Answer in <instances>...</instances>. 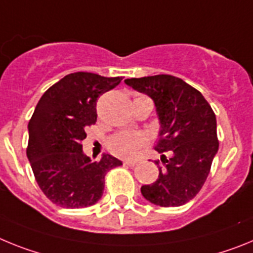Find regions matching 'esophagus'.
Here are the masks:
<instances>
[{
	"label": "esophagus",
	"instance_id": "obj_1",
	"mask_svg": "<svg viewBox=\"0 0 253 253\" xmlns=\"http://www.w3.org/2000/svg\"><path fill=\"white\" fill-rule=\"evenodd\" d=\"M124 164L125 166H128V167H135V166H137V162H136V160H125Z\"/></svg>",
	"mask_w": 253,
	"mask_h": 253
}]
</instances>
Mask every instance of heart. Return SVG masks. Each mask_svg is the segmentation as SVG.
<instances>
[{
	"label": "heart",
	"mask_w": 253,
	"mask_h": 253,
	"mask_svg": "<svg viewBox=\"0 0 253 253\" xmlns=\"http://www.w3.org/2000/svg\"><path fill=\"white\" fill-rule=\"evenodd\" d=\"M146 98L144 95H137L135 99ZM148 137L142 132H121L111 137L108 146L111 151L118 157L131 158L133 157L140 149L146 145Z\"/></svg>",
	"instance_id": "b5f03b06"
}]
</instances>
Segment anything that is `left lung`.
I'll use <instances>...</instances> for the list:
<instances>
[{
    "label": "left lung",
    "mask_w": 253,
    "mask_h": 253,
    "mask_svg": "<svg viewBox=\"0 0 253 253\" xmlns=\"http://www.w3.org/2000/svg\"><path fill=\"white\" fill-rule=\"evenodd\" d=\"M125 83L154 100L160 124L155 150L162 154L163 167L157 181L142 186V196L163 208L184 205L201 190L218 153L214 111L199 90L172 75ZM166 152L171 153L168 160ZM155 164L159 166V160Z\"/></svg>",
    "instance_id": "8db88e82"
}]
</instances>
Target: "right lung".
Listing matches in <instances>:
<instances>
[{
  "label": "right lung",
  "mask_w": 253,
  "mask_h": 253,
  "mask_svg": "<svg viewBox=\"0 0 253 253\" xmlns=\"http://www.w3.org/2000/svg\"><path fill=\"white\" fill-rule=\"evenodd\" d=\"M122 78L91 72L66 75L38 102L28 125L26 155L35 181L53 204L67 209L98 203L105 174L122 166L109 154L91 162L83 151L85 129L96 122V100L117 86Z\"/></svg>",
  "instance_id": "obj_1"
}]
</instances>
